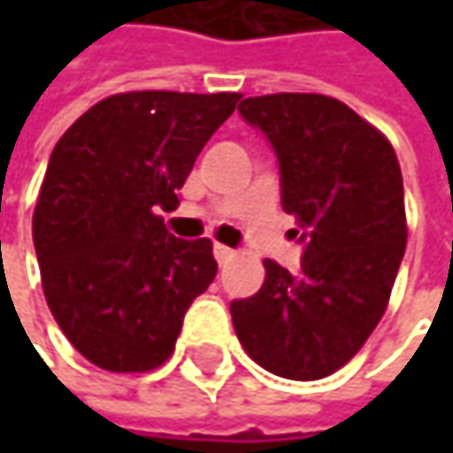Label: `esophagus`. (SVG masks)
Instances as JSON below:
<instances>
[{"instance_id":"34e87169","label":"esophagus","mask_w":453,"mask_h":453,"mask_svg":"<svg viewBox=\"0 0 453 453\" xmlns=\"http://www.w3.org/2000/svg\"><path fill=\"white\" fill-rule=\"evenodd\" d=\"M212 251H215V259H218L220 265L233 257V249H227V246H223V243H215V249H212Z\"/></svg>"}]
</instances>
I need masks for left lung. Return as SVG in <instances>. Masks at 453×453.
<instances>
[{
	"instance_id": "8db88e82",
	"label": "left lung",
	"mask_w": 453,
	"mask_h": 453,
	"mask_svg": "<svg viewBox=\"0 0 453 453\" xmlns=\"http://www.w3.org/2000/svg\"><path fill=\"white\" fill-rule=\"evenodd\" d=\"M280 167V204L296 218L302 267L265 259L262 288L230 304L246 354L273 375L319 380L370 338L407 249L404 180L394 146L322 94H267L238 104Z\"/></svg>"
}]
</instances>
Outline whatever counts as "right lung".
Returning <instances> with one entry per match:
<instances>
[{
  "mask_svg": "<svg viewBox=\"0 0 453 453\" xmlns=\"http://www.w3.org/2000/svg\"><path fill=\"white\" fill-rule=\"evenodd\" d=\"M241 94L128 91L83 112L57 141L34 210L51 315L110 372H149L218 275L212 241L167 233L199 151Z\"/></svg>",
  "mask_w": 453,
  "mask_h": 453,
  "instance_id": "add662e5",
  "label": "right lung"
}]
</instances>
